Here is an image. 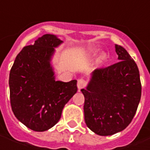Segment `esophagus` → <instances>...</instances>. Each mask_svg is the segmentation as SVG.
Masks as SVG:
<instances>
[{"label":"esophagus","instance_id":"1","mask_svg":"<svg viewBox=\"0 0 150 150\" xmlns=\"http://www.w3.org/2000/svg\"><path fill=\"white\" fill-rule=\"evenodd\" d=\"M87 86V81L83 79V78H79L78 80V89H82L84 88Z\"/></svg>","mask_w":150,"mask_h":150}]
</instances>
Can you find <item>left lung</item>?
Returning a JSON list of instances; mask_svg holds the SVG:
<instances>
[{"label": "left lung", "mask_w": 150, "mask_h": 150, "mask_svg": "<svg viewBox=\"0 0 150 150\" xmlns=\"http://www.w3.org/2000/svg\"><path fill=\"white\" fill-rule=\"evenodd\" d=\"M119 62L97 68L83 93L84 119L98 135L124 130L135 115L141 98V82L135 62L123 47L115 45Z\"/></svg>", "instance_id": "1"}]
</instances>
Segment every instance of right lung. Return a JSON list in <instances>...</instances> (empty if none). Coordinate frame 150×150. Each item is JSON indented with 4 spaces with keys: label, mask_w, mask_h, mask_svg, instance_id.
I'll use <instances>...</instances> for the list:
<instances>
[{
    "label": "right lung",
    "mask_w": 150,
    "mask_h": 150,
    "mask_svg": "<svg viewBox=\"0 0 150 150\" xmlns=\"http://www.w3.org/2000/svg\"><path fill=\"white\" fill-rule=\"evenodd\" d=\"M62 42L54 35L45 34L21 49L10 72L11 109L19 121L34 131L53 127L65 104L78 91L77 80H55L50 59L54 47Z\"/></svg>",
    "instance_id": "add662e5"
}]
</instances>
